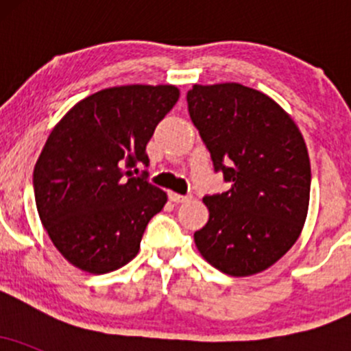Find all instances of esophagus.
<instances>
[{
    "label": "esophagus",
    "instance_id": "1",
    "mask_svg": "<svg viewBox=\"0 0 351 351\" xmlns=\"http://www.w3.org/2000/svg\"><path fill=\"white\" fill-rule=\"evenodd\" d=\"M168 198H170V199L173 201V203H184V201L191 199V196H188V195H178V193L170 191V193H168Z\"/></svg>",
    "mask_w": 351,
    "mask_h": 351
}]
</instances>
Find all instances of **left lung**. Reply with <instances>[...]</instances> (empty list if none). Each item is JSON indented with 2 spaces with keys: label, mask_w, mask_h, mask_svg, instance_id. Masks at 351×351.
Here are the masks:
<instances>
[{
  "label": "left lung",
  "mask_w": 351,
  "mask_h": 351,
  "mask_svg": "<svg viewBox=\"0 0 351 351\" xmlns=\"http://www.w3.org/2000/svg\"><path fill=\"white\" fill-rule=\"evenodd\" d=\"M191 122L229 189L206 195V226L195 232L201 256L234 277L271 267L299 237L310 198L304 136L279 104L241 84L195 86Z\"/></svg>",
  "instance_id": "8db88e82"
}]
</instances>
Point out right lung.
Returning <instances> with one entry per match:
<instances>
[{
    "instance_id": "obj_1",
    "label": "right lung",
    "mask_w": 351,
    "mask_h": 351,
    "mask_svg": "<svg viewBox=\"0 0 351 351\" xmlns=\"http://www.w3.org/2000/svg\"><path fill=\"white\" fill-rule=\"evenodd\" d=\"M180 97L175 86L104 88L56 125L36 162V206L58 251L90 274H106L138 254L148 221L167 193L135 176L150 165L147 143Z\"/></svg>"
}]
</instances>
